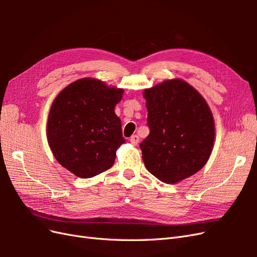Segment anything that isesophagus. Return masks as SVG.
<instances>
[{"label": "esophagus", "mask_w": 257, "mask_h": 257, "mask_svg": "<svg viewBox=\"0 0 257 257\" xmlns=\"http://www.w3.org/2000/svg\"><path fill=\"white\" fill-rule=\"evenodd\" d=\"M130 142H131V144H132V145L136 146V145L138 144V142H139V137H138L137 135H133V136H131V138H130Z\"/></svg>", "instance_id": "esophagus-1"}]
</instances>
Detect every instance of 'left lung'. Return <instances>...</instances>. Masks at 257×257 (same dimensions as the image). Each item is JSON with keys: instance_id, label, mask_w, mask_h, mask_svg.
I'll use <instances>...</instances> for the list:
<instances>
[{"instance_id": "8db88e82", "label": "left lung", "mask_w": 257, "mask_h": 257, "mask_svg": "<svg viewBox=\"0 0 257 257\" xmlns=\"http://www.w3.org/2000/svg\"><path fill=\"white\" fill-rule=\"evenodd\" d=\"M150 134L139 147L146 168L165 183H177L205 166L214 142V120L192 85L172 79L144 91Z\"/></svg>"}]
</instances>
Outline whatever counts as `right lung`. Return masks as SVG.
<instances>
[{"label": "right lung", "mask_w": 257, "mask_h": 257, "mask_svg": "<svg viewBox=\"0 0 257 257\" xmlns=\"http://www.w3.org/2000/svg\"><path fill=\"white\" fill-rule=\"evenodd\" d=\"M122 89L82 78L62 90L51 105L47 139L54 158L72 174L92 178L109 169L125 143L114 107Z\"/></svg>", "instance_id": "1"}]
</instances>
